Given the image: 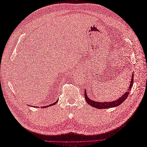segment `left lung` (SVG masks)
Wrapping results in <instances>:
<instances>
[{
    "label": "left lung",
    "instance_id": "8db88e82",
    "mask_svg": "<svg viewBox=\"0 0 147 147\" xmlns=\"http://www.w3.org/2000/svg\"><path fill=\"white\" fill-rule=\"evenodd\" d=\"M134 74L133 72L132 73V76L131 78V80L130 82V85L129 88L127 89L126 92L122 95V96L120 97L118 99L114 100L113 101H109V102H101V101H95L94 100H92L89 98L86 94V89H85V98L87 102V103L96 109H109L111 107H114L120 105L121 103H123V102L126 100L127 97L129 96V94L130 93L131 88L133 86V79H134Z\"/></svg>",
    "mask_w": 147,
    "mask_h": 147
}]
</instances>
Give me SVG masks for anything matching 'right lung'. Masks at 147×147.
I'll list each match as a JSON object with an SVG mask.
<instances>
[{
	"label": "right lung",
	"mask_w": 147,
	"mask_h": 147,
	"mask_svg": "<svg viewBox=\"0 0 147 147\" xmlns=\"http://www.w3.org/2000/svg\"><path fill=\"white\" fill-rule=\"evenodd\" d=\"M58 101V99L56 101V102H55V103H53V104H51V105H47V106H42V107H41V108H44V107L46 108V107H48L49 106H53V105H55ZM35 107H36V106H35Z\"/></svg>",
	"instance_id": "obj_1"
}]
</instances>
